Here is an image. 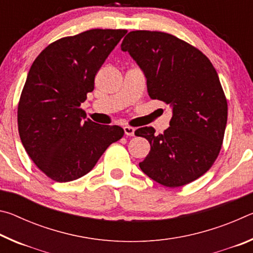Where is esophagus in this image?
Returning a JSON list of instances; mask_svg holds the SVG:
<instances>
[{"label":"esophagus","mask_w":253,"mask_h":253,"mask_svg":"<svg viewBox=\"0 0 253 253\" xmlns=\"http://www.w3.org/2000/svg\"><path fill=\"white\" fill-rule=\"evenodd\" d=\"M124 131H125V135H127V136H134L135 135V128L129 127V126L124 127Z\"/></svg>","instance_id":"1"}]
</instances>
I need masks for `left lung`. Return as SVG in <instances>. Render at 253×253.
Segmentation results:
<instances>
[{"mask_svg":"<svg viewBox=\"0 0 253 253\" xmlns=\"http://www.w3.org/2000/svg\"><path fill=\"white\" fill-rule=\"evenodd\" d=\"M121 48L144 72L149 97L166 102L173 114L164 134L153 127L135 131L151 144L140 169L168 187L195 181L219 155L228 119L216 70L200 50L165 32L131 31Z\"/></svg>","mask_w":253,"mask_h":253,"instance_id":"obj_1","label":"left lung"}]
</instances>
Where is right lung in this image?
<instances>
[{
  "label": "right lung",
  "instance_id": "1",
  "mask_svg": "<svg viewBox=\"0 0 253 253\" xmlns=\"http://www.w3.org/2000/svg\"><path fill=\"white\" fill-rule=\"evenodd\" d=\"M126 30L92 29L49 44L34 60L21 93L18 126L30 158L46 176L70 182L90 172L119 126L85 119L80 105Z\"/></svg>",
  "mask_w": 253,
  "mask_h": 253
}]
</instances>
